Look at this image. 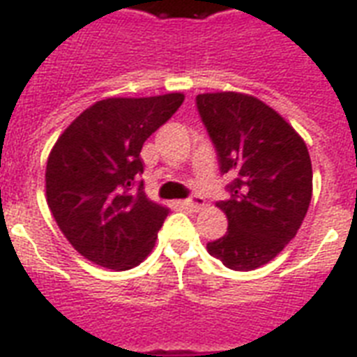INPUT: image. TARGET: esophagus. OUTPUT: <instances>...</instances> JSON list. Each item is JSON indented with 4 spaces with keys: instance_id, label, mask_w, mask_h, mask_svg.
I'll return each mask as SVG.
<instances>
[{
    "instance_id": "34e87169",
    "label": "esophagus",
    "mask_w": 357,
    "mask_h": 357,
    "mask_svg": "<svg viewBox=\"0 0 357 357\" xmlns=\"http://www.w3.org/2000/svg\"><path fill=\"white\" fill-rule=\"evenodd\" d=\"M187 209H192V211H198V209H202V207L206 206V202H204V198H200V196H190V198H187V200L181 202Z\"/></svg>"
}]
</instances>
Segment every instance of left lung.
<instances>
[{"label":"left lung","instance_id":"8db88e82","mask_svg":"<svg viewBox=\"0 0 357 357\" xmlns=\"http://www.w3.org/2000/svg\"><path fill=\"white\" fill-rule=\"evenodd\" d=\"M196 107L229 174V200L217 206L228 231L207 252L231 271H254L274 259L302 226L313 190L307 146L280 114L238 92L198 94Z\"/></svg>","mask_w":357,"mask_h":357}]
</instances>
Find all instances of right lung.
Wrapping results in <instances>:
<instances>
[{"instance_id": "obj_1", "label": "right lung", "mask_w": 357, "mask_h": 357, "mask_svg": "<svg viewBox=\"0 0 357 357\" xmlns=\"http://www.w3.org/2000/svg\"><path fill=\"white\" fill-rule=\"evenodd\" d=\"M185 96L107 98L83 111L53 146L46 196L70 244L92 263L128 271L155 244L167 207L148 200L140 150Z\"/></svg>"}]
</instances>
